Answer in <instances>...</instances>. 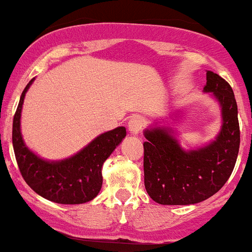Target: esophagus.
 Masks as SVG:
<instances>
[{
    "label": "esophagus",
    "instance_id": "1",
    "mask_svg": "<svg viewBox=\"0 0 252 252\" xmlns=\"http://www.w3.org/2000/svg\"><path fill=\"white\" fill-rule=\"evenodd\" d=\"M145 119L141 116L131 117L130 121L128 122V128L131 134H139L144 129Z\"/></svg>",
    "mask_w": 252,
    "mask_h": 252
}]
</instances>
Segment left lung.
Wrapping results in <instances>:
<instances>
[{
	"label": "left lung",
	"instance_id": "8db88e82",
	"mask_svg": "<svg viewBox=\"0 0 252 252\" xmlns=\"http://www.w3.org/2000/svg\"><path fill=\"white\" fill-rule=\"evenodd\" d=\"M204 90L222 106L223 126L215 141L184 151L166 128L145 130L144 182L154 201L161 205H191L215 195L234 169L240 129L233 89L216 73H206Z\"/></svg>",
	"mask_w": 252,
	"mask_h": 252
}]
</instances>
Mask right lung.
Segmentation results:
<instances>
[{
  "label": "right lung",
  "instance_id": "right-lung-1",
  "mask_svg": "<svg viewBox=\"0 0 252 252\" xmlns=\"http://www.w3.org/2000/svg\"><path fill=\"white\" fill-rule=\"evenodd\" d=\"M29 81L20 96L13 118L12 141L22 177L36 194L50 201L63 205H78L93 200L102 187L101 168L113 150L126 138V128L118 126L101 134L73 157L63 161L48 162L32 154L20 134V112Z\"/></svg>",
  "mask_w": 252,
  "mask_h": 252
}]
</instances>
